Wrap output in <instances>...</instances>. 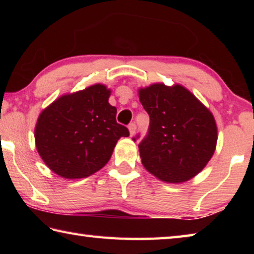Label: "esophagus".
<instances>
[{"instance_id": "obj_1", "label": "esophagus", "mask_w": 254, "mask_h": 254, "mask_svg": "<svg viewBox=\"0 0 254 254\" xmlns=\"http://www.w3.org/2000/svg\"><path fill=\"white\" fill-rule=\"evenodd\" d=\"M135 130H136V126H135V123H130L128 124V131H130V136H133L134 135V133H135Z\"/></svg>"}]
</instances>
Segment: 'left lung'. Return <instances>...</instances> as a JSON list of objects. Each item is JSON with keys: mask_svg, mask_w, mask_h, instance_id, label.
Wrapping results in <instances>:
<instances>
[{"mask_svg": "<svg viewBox=\"0 0 254 254\" xmlns=\"http://www.w3.org/2000/svg\"><path fill=\"white\" fill-rule=\"evenodd\" d=\"M139 97L150 117L148 134L139 144L144 168L166 183L195 177L216 148L213 114L182 85L152 84L140 88Z\"/></svg>", "mask_w": 254, "mask_h": 254, "instance_id": "obj_1", "label": "left lung"}]
</instances>
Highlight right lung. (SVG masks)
<instances>
[{
  "label": "right lung",
  "instance_id": "add662e5",
  "mask_svg": "<svg viewBox=\"0 0 254 254\" xmlns=\"http://www.w3.org/2000/svg\"><path fill=\"white\" fill-rule=\"evenodd\" d=\"M111 91L102 84L66 94L41 112L34 130L38 152L48 168L66 179L88 177L111 159L118 140L128 136L117 122Z\"/></svg>",
  "mask_w": 254,
  "mask_h": 254
}]
</instances>
